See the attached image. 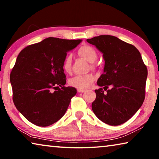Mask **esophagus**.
<instances>
[{"mask_svg":"<svg viewBox=\"0 0 159 159\" xmlns=\"http://www.w3.org/2000/svg\"><path fill=\"white\" fill-rule=\"evenodd\" d=\"M78 93H84L85 92V90H79V89H78Z\"/></svg>","mask_w":159,"mask_h":159,"instance_id":"1","label":"esophagus"}]
</instances>
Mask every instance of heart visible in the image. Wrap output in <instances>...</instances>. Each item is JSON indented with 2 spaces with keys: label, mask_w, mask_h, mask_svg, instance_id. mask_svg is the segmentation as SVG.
<instances>
[{
  "label": "heart",
  "mask_w": 159,
  "mask_h": 159,
  "mask_svg": "<svg viewBox=\"0 0 159 159\" xmlns=\"http://www.w3.org/2000/svg\"><path fill=\"white\" fill-rule=\"evenodd\" d=\"M78 53L82 57L90 62L95 61L98 57V52L93 47L89 45H83L79 48ZM72 64V57L71 55H68L64 58L62 64V69L66 74L71 73ZM95 64H92V66H95ZM95 78L92 74L84 75H77V76L69 79V83L72 87L76 88L79 90H85L89 88L93 83L95 81Z\"/></svg>",
  "instance_id": "obj_1"
}]
</instances>
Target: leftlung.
Wrapping results in <instances>:
<instances>
[{"label":"left lung","instance_id":"1","mask_svg":"<svg viewBox=\"0 0 159 159\" xmlns=\"http://www.w3.org/2000/svg\"><path fill=\"white\" fill-rule=\"evenodd\" d=\"M103 53L104 73L98 80L92 103L94 114L110 125L125 123L138 111L145 98L147 68L139 50L110 35L87 39ZM111 88L108 89V87ZM107 91V92H104Z\"/></svg>","mask_w":159,"mask_h":159}]
</instances>
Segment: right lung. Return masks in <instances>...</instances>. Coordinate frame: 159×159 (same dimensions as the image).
I'll use <instances>...</instances> for the list:
<instances>
[{"label":"right lung","instance_id":"add662e5","mask_svg":"<svg viewBox=\"0 0 159 159\" xmlns=\"http://www.w3.org/2000/svg\"><path fill=\"white\" fill-rule=\"evenodd\" d=\"M80 42L50 37L28 45L18 55L10 76L12 99L33 124L46 127L66 113L76 89L64 86L62 64L66 52Z\"/></svg>","mask_w":159,"mask_h":159}]
</instances>
